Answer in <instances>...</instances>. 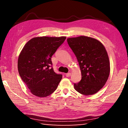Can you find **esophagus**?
I'll list each match as a JSON object with an SVG mask.
<instances>
[{
	"label": "esophagus",
	"instance_id": "esophagus-1",
	"mask_svg": "<svg viewBox=\"0 0 128 128\" xmlns=\"http://www.w3.org/2000/svg\"><path fill=\"white\" fill-rule=\"evenodd\" d=\"M66 77H69V76H71V73H70V72L66 73Z\"/></svg>",
	"mask_w": 128,
	"mask_h": 128
}]
</instances>
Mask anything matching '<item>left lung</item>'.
I'll return each mask as SVG.
<instances>
[{
  "instance_id": "8db88e82",
  "label": "left lung",
  "mask_w": 128,
  "mask_h": 128,
  "mask_svg": "<svg viewBox=\"0 0 128 128\" xmlns=\"http://www.w3.org/2000/svg\"><path fill=\"white\" fill-rule=\"evenodd\" d=\"M67 42L79 64L81 80L74 84L75 90L84 95L97 93L109 77L110 64L104 46L91 37L69 38Z\"/></svg>"
}]
</instances>
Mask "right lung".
<instances>
[{
  "instance_id": "obj_1",
  "label": "right lung",
  "mask_w": 128,
  "mask_h": 128,
  "mask_svg": "<svg viewBox=\"0 0 128 128\" xmlns=\"http://www.w3.org/2000/svg\"><path fill=\"white\" fill-rule=\"evenodd\" d=\"M66 37H35L24 46L19 55V75L31 93L45 97L56 89L62 75L54 72L51 58Z\"/></svg>"
}]
</instances>
